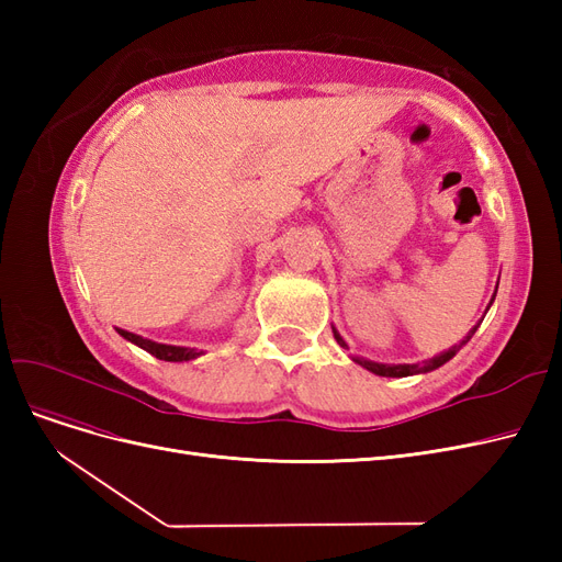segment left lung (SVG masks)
Wrapping results in <instances>:
<instances>
[{"mask_svg":"<svg viewBox=\"0 0 562 562\" xmlns=\"http://www.w3.org/2000/svg\"><path fill=\"white\" fill-rule=\"evenodd\" d=\"M492 300H495V295H492ZM492 300H490V304H492ZM490 304H487V310H490ZM481 326V323H479ZM479 326H473L471 330H469V335L462 339V342L459 345H454L452 349H448V351H443V353H438V356H434V359H429V361H422V363H398V366H394V363H375V361H366V359H361V356H353V361L359 363V366H363L366 370H370V372H375V375H382V378H407V375H419V372H431V370H436V368H440L443 363H448L452 356L462 349L469 339H471V335L479 330ZM333 335H335V339L342 347H347V342L342 339V335H339L335 328H333ZM349 349V347H347Z\"/></svg>","mask_w":562,"mask_h":562,"instance_id":"8db88e82","label":"left lung"}]
</instances>
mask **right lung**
Wrapping results in <instances>:
<instances>
[{
	"instance_id": "right-lung-1",
	"label": "right lung",
	"mask_w": 562,
	"mask_h": 562,
	"mask_svg": "<svg viewBox=\"0 0 562 562\" xmlns=\"http://www.w3.org/2000/svg\"><path fill=\"white\" fill-rule=\"evenodd\" d=\"M116 333L122 335L124 339H128V342L138 345L140 349L149 351L151 356H157L159 361H173V363H178V361H192V359H196V356H201V351H199V349H192V347H176V345L151 342V339H145V337H140V335L122 330V328H116Z\"/></svg>"
}]
</instances>
